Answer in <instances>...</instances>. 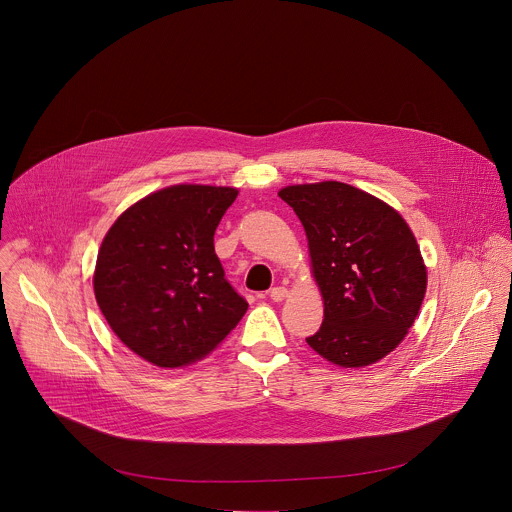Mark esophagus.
<instances>
[{"instance_id": "34e87169", "label": "esophagus", "mask_w": 512, "mask_h": 512, "mask_svg": "<svg viewBox=\"0 0 512 512\" xmlns=\"http://www.w3.org/2000/svg\"><path fill=\"white\" fill-rule=\"evenodd\" d=\"M287 295H289V291H287L285 287H273V289L269 291V297H271L273 301H283Z\"/></svg>"}]
</instances>
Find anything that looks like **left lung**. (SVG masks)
<instances>
[{"label": "left lung", "instance_id": "1", "mask_svg": "<svg viewBox=\"0 0 512 512\" xmlns=\"http://www.w3.org/2000/svg\"><path fill=\"white\" fill-rule=\"evenodd\" d=\"M279 197L305 227L325 303L309 347L355 369L387 357L413 327L427 291V267L405 219L339 181L289 185Z\"/></svg>", "mask_w": 512, "mask_h": 512}]
</instances>
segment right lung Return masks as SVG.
Instances as JSON below:
<instances>
[{
    "label": "right lung",
    "mask_w": 512,
    "mask_h": 512,
    "mask_svg": "<svg viewBox=\"0 0 512 512\" xmlns=\"http://www.w3.org/2000/svg\"><path fill=\"white\" fill-rule=\"evenodd\" d=\"M233 187L173 185L155 191L107 231L93 291L113 333L157 367H183L211 353L247 311L225 279L215 229Z\"/></svg>",
    "instance_id": "add662e5"
}]
</instances>
